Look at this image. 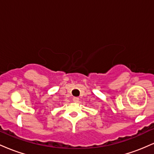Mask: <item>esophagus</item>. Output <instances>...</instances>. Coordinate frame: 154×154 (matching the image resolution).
I'll use <instances>...</instances> for the list:
<instances>
[{
    "mask_svg": "<svg viewBox=\"0 0 154 154\" xmlns=\"http://www.w3.org/2000/svg\"><path fill=\"white\" fill-rule=\"evenodd\" d=\"M79 98H77V97H74L73 98V101L75 102V103H77V102L79 101Z\"/></svg>",
    "mask_w": 154,
    "mask_h": 154,
    "instance_id": "esophagus-1",
    "label": "esophagus"
}]
</instances>
